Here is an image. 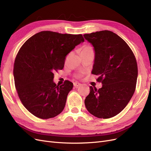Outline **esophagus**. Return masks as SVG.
<instances>
[{
  "instance_id": "34e87169",
  "label": "esophagus",
  "mask_w": 151,
  "mask_h": 151,
  "mask_svg": "<svg viewBox=\"0 0 151 151\" xmlns=\"http://www.w3.org/2000/svg\"><path fill=\"white\" fill-rule=\"evenodd\" d=\"M81 85V84L79 83H74V87H76V88H77V87L80 86Z\"/></svg>"
}]
</instances>
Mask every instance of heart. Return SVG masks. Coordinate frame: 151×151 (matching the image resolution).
<instances>
[{"instance_id":"b5f03b06","label":"heart","mask_w":151,"mask_h":151,"mask_svg":"<svg viewBox=\"0 0 151 151\" xmlns=\"http://www.w3.org/2000/svg\"><path fill=\"white\" fill-rule=\"evenodd\" d=\"M91 49H92L91 48V47H85L83 50V51H84V50H91Z\"/></svg>"}]
</instances>
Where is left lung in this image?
I'll list each match as a JSON object with an SVG mask.
<instances>
[{
	"label": "left lung",
	"mask_w": 151,
	"mask_h": 151,
	"mask_svg": "<svg viewBox=\"0 0 151 151\" xmlns=\"http://www.w3.org/2000/svg\"><path fill=\"white\" fill-rule=\"evenodd\" d=\"M84 36L94 50L91 73L99 76L98 81L103 84L99 89L90 87L85 106L96 117H113L125 108L135 92L138 76L135 57L125 41L112 31H96Z\"/></svg>",
	"instance_id": "left-lung-1"
}]
</instances>
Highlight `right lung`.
I'll return each instance as SVG.
<instances>
[{"instance_id":"right-lung-1","label":"right lung","mask_w":151,"mask_h":151,"mask_svg":"<svg viewBox=\"0 0 151 151\" xmlns=\"http://www.w3.org/2000/svg\"><path fill=\"white\" fill-rule=\"evenodd\" d=\"M84 42L82 35L45 31L21 47L14 62V78L20 100L33 115L48 119L63 110L73 84L65 81L57 86L54 72L62 69L67 55Z\"/></svg>"}]
</instances>
